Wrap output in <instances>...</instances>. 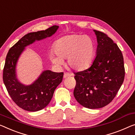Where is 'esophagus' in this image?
Instances as JSON below:
<instances>
[{
  "mask_svg": "<svg viewBox=\"0 0 135 135\" xmlns=\"http://www.w3.org/2000/svg\"><path fill=\"white\" fill-rule=\"evenodd\" d=\"M70 76H71V74L68 73H64V78H67L68 77H70Z\"/></svg>",
  "mask_w": 135,
  "mask_h": 135,
  "instance_id": "obj_1",
  "label": "esophagus"
}]
</instances>
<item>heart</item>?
<instances>
[{"label":"heart","mask_w":135,"mask_h":135,"mask_svg":"<svg viewBox=\"0 0 135 135\" xmlns=\"http://www.w3.org/2000/svg\"><path fill=\"white\" fill-rule=\"evenodd\" d=\"M55 53L50 55L52 63L57 67L64 64L67 58V64L75 71H84L93 62L95 46L92 39L88 36L70 35L56 41L54 45Z\"/></svg>","instance_id":"1"}]
</instances>
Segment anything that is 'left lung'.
Returning a JSON list of instances; mask_svg holds the SVG:
<instances>
[{
  "instance_id": "obj_1",
  "label": "left lung",
  "mask_w": 135,
  "mask_h": 135,
  "mask_svg": "<svg viewBox=\"0 0 135 135\" xmlns=\"http://www.w3.org/2000/svg\"><path fill=\"white\" fill-rule=\"evenodd\" d=\"M97 38L96 55L88 69L74 73V96L84 107L96 109L108 105L124 82V58L119 47L102 32L93 30Z\"/></svg>"
}]
</instances>
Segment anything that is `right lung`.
I'll list each match as a JSON object with an SVG mask.
<instances>
[{
    "label": "right lung",
    "instance_id": "add662e5",
    "mask_svg": "<svg viewBox=\"0 0 135 135\" xmlns=\"http://www.w3.org/2000/svg\"><path fill=\"white\" fill-rule=\"evenodd\" d=\"M59 28L54 25L45 30L26 35L9 50L3 68V80L10 97L17 105L29 112H37L48 105L55 90L61 83L64 73L44 70L30 85H25L18 79L16 65L25 47L36 41L51 37Z\"/></svg>",
    "mask_w": 135,
    "mask_h": 135
}]
</instances>
